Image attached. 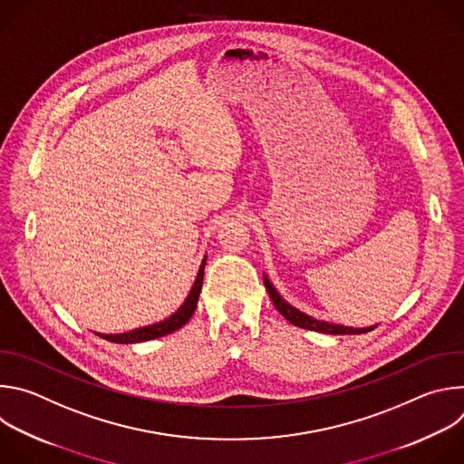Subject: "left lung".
Listing matches in <instances>:
<instances>
[{"label": "left lung", "instance_id": "8db88e82", "mask_svg": "<svg viewBox=\"0 0 464 464\" xmlns=\"http://www.w3.org/2000/svg\"><path fill=\"white\" fill-rule=\"evenodd\" d=\"M264 286H266L276 308L295 326L299 328H306V330H315V333H323V334H365L369 330H372L374 326H367V328H353V326H342V324H333V323H324V321H317L299 310H295L294 306H290L279 294L277 290L272 286V283L268 281V277H264Z\"/></svg>", "mask_w": 464, "mask_h": 464}]
</instances>
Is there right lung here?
I'll use <instances>...</instances> for the list:
<instances>
[{
  "label": "right lung",
  "mask_w": 464,
  "mask_h": 464,
  "mask_svg": "<svg viewBox=\"0 0 464 464\" xmlns=\"http://www.w3.org/2000/svg\"><path fill=\"white\" fill-rule=\"evenodd\" d=\"M204 268H206V258L200 266V272H198V277L194 281V286L188 294V297L185 299V303L181 304V308L172 314L169 319L145 326V328H138V330H131V333H124V334H99L101 338L113 342V343H140V342H149V340H156L167 334H172L174 330L181 328L194 314L196 304H198V297H200L202 292V283H204Z\"/></svg>",
  "instance_id": "add662e5"
}]
</instances>
